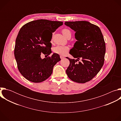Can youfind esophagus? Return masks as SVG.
Segmentation results:
<instances>
[{"label":"esophagus","instance_id":"34e87169","mask_svg":"<svg viewBox=\"0 0 121 121\" xmlns=\"http://www.w3.org/2000/svg\"><path fill=\"white\" fill-rule=\"evenodd\" d=\"M60 58H61V59H64V58H65V57H64V56H60Z\"/></svg>","mask_w":121,"mask_h":121}]
</instances>
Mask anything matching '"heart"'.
<instances>
[{"label": "heart", "instance_id": "b5f03b06", "mask_svg": "<svg viewBox=\"0 0 121 121\" xmlns=\"http://www.w3.org/2000/svg\"><path fill=\"white\" fill-rule=\"evenodd\" d=\"M62 31L63 35L66 38H71V32L69 30H68L67 29H64L62 30ZM69 49V47L67 46L57 45L53 48V51L54 52V53L56 54L62 56H65L67 54Z\"/></svg>", "mask_w": 121, "mask_h": 121}]
</instances>
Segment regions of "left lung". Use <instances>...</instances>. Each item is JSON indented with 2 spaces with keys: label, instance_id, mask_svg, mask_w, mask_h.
<instances>
[{
  "label": "left lung",
  "instance_id": "8db88e82",
  "mask_svg": "<svg viewBox=\"0 0 121 121\" xmlns=\"http://www.w3.org/2000/svg\"><path fill=\"white\" fill-rule=\"evenodd\" d=\"M65 24L76 32L77 41L69 52L77 59L66 57L70 64L66 73L74 82H88L99 73L104 64L106 47L101 31L98 26L87 21L65 22ZM80 58L82 61L77 63Z\"/></svg>",
  "mask_w": 121,
  "mask_h": 121
}]
</instances>
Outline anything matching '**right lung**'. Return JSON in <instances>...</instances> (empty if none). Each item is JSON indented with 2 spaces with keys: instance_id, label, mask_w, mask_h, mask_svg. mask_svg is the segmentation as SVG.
<instances>
[{
  "instance_id": "add662e5",
  "label": "right lung",
  "mask_w": 121,
  "mask_h": 121,
  "mask_svg": "<svg viewBox=\"0 0 121 121\" xmlns=\"http://www.w3.org/2000/svg\"><path fill=\"white\" fill-rule=\"evenodd\" d=\"M62 25V22L41 19L30 22L20 29L16 39L14 56L20 72L27 80L39 83L52 74L54 65L61 60L59 55L54 53L43 59L41 55L51 54L49 31L52 37V32Z\"/></svg>"
}]
</instances>
